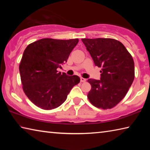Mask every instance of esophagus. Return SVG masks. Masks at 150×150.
<instances>
[{"instance_id": "obj_1", "label": "esophagus", "mask_w": 150, "mask_h": 150, "mask_svg": "<svg viewBox=\"0 0 150 150\" xmlns=\"http://www.w3.org/2000/svg\"><path fill=\"white\" fill-rule=\"evenodd\" d=\"M80 80H81V82H82V83H83V82H85V81H86V79H85L83 78V77H81Z\"/></svg>"}]
</instances>
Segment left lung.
Returning <instances> with one entry per match:
<instances>
[{"instance_id": "obj_1", "label": "left lung", "mask_w": 150, "mask_h": 150, "mask_svg": "<svg viewBox=\"0 0 150 150\" xmlns=\"http://www.w3.org/2000/svg\"><path fill=\"white\" fill-rule=\"evenodd\" d=\"M96 66L101 67L100 80L89 79L88 99L104 110L115 107L128 93L135 77L132 56L120 42L112 38L82 39Z\"/></svg>"}]
</instances>
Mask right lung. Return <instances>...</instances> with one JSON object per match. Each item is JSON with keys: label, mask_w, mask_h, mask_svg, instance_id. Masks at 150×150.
<instances>
[{"label": "right lung", "mask_w": 150, "mask_h": 150, "mask_svg": "<svg viewBox=\"0 0 150 150\" xmlns=\"http://www.w3.org/2000/svg\"><path fill=\"white\" fill-rule=\"evenodd\" d=\"M78 39L44 38L30 44L19 65L22 88L35 106L44 110L57 108L80 82L77 75L68 76L57 68L67 62Z\"/></svg>", "instance_id": "obj_1"}]
</instances>
